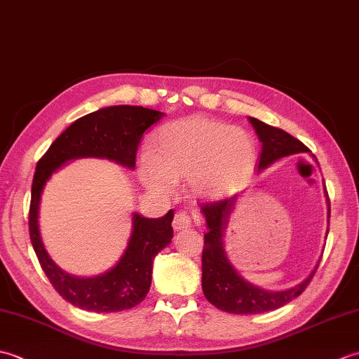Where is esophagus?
<instances>
[{
	"label": "esophagus",
	"instance_id": "1",
	"mask_svg": "<svg viewBox=\"0 0 359 359\" xmlns=\"http://www.w3.org/2000/svg\"><path fill=\"white\" fill-rule=\"evenodd\" d=\"M191 226V217L188 216V212L185 211H177L172 219V228L175 231L180 230H187V228Z\"/></svg>",
	"mask_w": 359,
	"mask_h": 359
}]
</instances>
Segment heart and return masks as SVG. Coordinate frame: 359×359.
I'll return each mask as SVG.
<instances>
[{
  "label": "heart",
  "instance_id": "b5f03b06",
  "mask_svg": "<svg viewBox=\"0 0 359 359\" xmlns=\"http://www.w3.org/2000/svg\"><path fill=\"white\" fill-rule=\"evenodd\" d=\"M255 163V142L243 129L189 117L163 126L152 137L139 172L143 184L156 193H170L174 182L191 177L197 194L222 197L245 184Z\"/></svg>",
  "mask_w": 359,
  "mask_h": 359
}]
</instances>
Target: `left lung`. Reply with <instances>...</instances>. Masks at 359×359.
<instances>
[{
  "label": "left lung",
  "instance_id": "1",
  "mask_svg": "<svg viewBox=\"0 0 359 359\" xmlns=\"http://www.w3.org/2000/svg\"><path fill=\"white\" fill-rule=\"evenodd\" d=\"M250 123L253 125L259 140L262 143L261 156H259V170H264L280 157L294 154V152H309L306 144L285 133L284 129L270 126L253 117H250ZM234 202L236 196H231L201 205V211L203 212L208 226V231L203 236L205 242L202 251L203 294L219 310L234 315L262 313V311H270L285 306L307 288L318 265L306 280L301 282L299 285L285 290V292H266V290L247 282L226 259L222 242L228 216L234 207Z\"/></svg>",
  "mask_w": 359,
  "mask_h": 359
}]
</instances>
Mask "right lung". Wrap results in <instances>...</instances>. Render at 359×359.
<instances>
[{
  "label": "right lung",
  "instance_id": "add662e5",
  "mask_svg": "<svg viewBox=\"0 0 359 359\" xmlns=\"http://www.w3.org/2000/svg\"><path fill=\"white\" fill-rule=\"evenodd\" d=\"M163 116V112L142 106H109L98 109L75 120L38 160L29 208L30 242L52 287L75 307L111 313L140 304L151 287L152 261L172 239L174 211L170 210L160 219L134 215L131 239L117 265L100 276L75 278L53 264L38 230V210L46 180L58 166L77 157L109 158L134 168L137 148L144 131Z\"/></svg>",
  "mask_w": 359,
  "mask_h": 359
}]
</instances>
